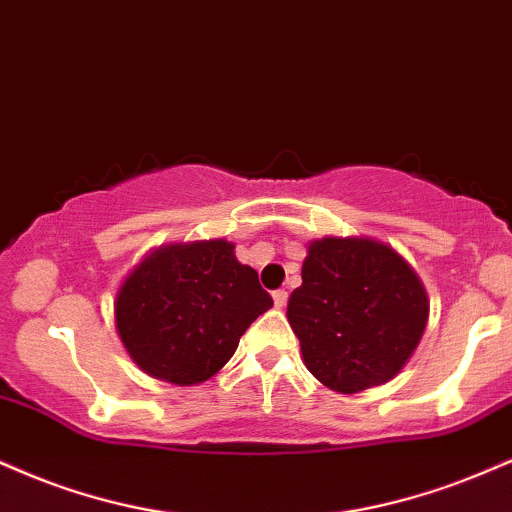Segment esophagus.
Instances as JSON below:
<instances>
[{"label":"esophagus","instance_id":"obj_1","mask_svg":"<svg viewBox=\"0 0 512 512\" xmlns=\"http://www.w3.org/2000/svg\"><path fill=\"white\" fill-rule=\"evenodd\" d=\"M286 303H288V293L286 291H274V305L279 307H286Z\"/></svg>","mask_w":512,"mask_h":512}]
</instances>
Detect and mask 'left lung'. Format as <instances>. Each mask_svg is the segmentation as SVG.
Returning a JSON list of instances; mask_svg holds the SVG:
<instances>
[{"instance_id":"8db88e82","label":"left lung","mask_w":512,"mask_h":512,"mask_svg":"<svg viewBox=\"0 0 512 512\" xmlns=\"http://www.w3.org/2000/svg\"><path fill=\"white\" fill-rule=\"evenodd\" d=\"M288 324L305 367L326 389L360 393L391 381L420 346L429 298L415 269L374 238L326 236L307 245Z\"/></svg>"}]
</instances>
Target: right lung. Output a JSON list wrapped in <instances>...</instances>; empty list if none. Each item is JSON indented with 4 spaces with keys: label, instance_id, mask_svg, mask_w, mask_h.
Returning a JSON list of instances; mask_svg holds the SVG:
<instances>
[{
    "label": "right lung",
    "instance_id": "add662e5",
    "mask_svg": "<svg viewBox=\"0 0 512 512\" xmlns=\"http://www.w3.org/2000/svg\"><path fill=\"white\" fill-rule=\"evenodd\" d=\"M233 250L224 238L159 245L123 279L114 298L116 334L145 374L176 386L202 384L274 305Z\"/></svg>",
    "mask_w": 512,
    "mask_h": 512
}]
</instances>
